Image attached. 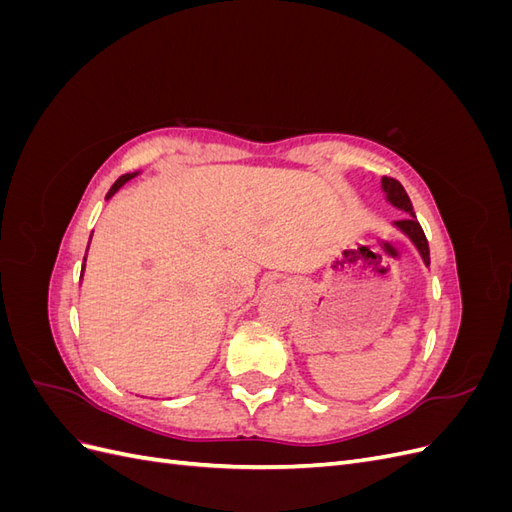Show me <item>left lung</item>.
<instances>
[{"label":"left lung","instance_id":"8db88e82","mask_svg":"<svg viewBox=\"0 0 512 512\" xmlns=\"http://www.w3.org/2000/svg\"><path fill=\"white\" fill-rule=\"evenodd\" d=\"M382 192H384V196H386V203L410 215L408 220L395 222V228H397L399 232H404V235L414 243L418 254H421L423 262L429 267V243H427V237H425V232H423L421 224L416 222V215H414V209H412V203H410V196L406 194L404 185H401V183H399L397 179H393V177H382Z\"/></svg>","mask_w":512,"mask_h":512}]
</instances>
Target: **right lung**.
I'll use <instances>...</instances> for the list:
<instances>
[{"label":"right lung","mask_w":512,"mask_h":512,"mask_svg":"<svg viewBox=\"0 0 512 512\" xmlns=\"http://www.w3.org/2000/svg\"><path fill=\"white\" fill-rule=\"evenodd\" d=\"M136 175H141V170H134V173H126V175H121L113 185H111V190H108V194H106V200L108 198H113L121 188H123V185H126L130 179H134ZM89 241H91V237H89ZM87 250H89V245H87ZM85 260H87V254H85V258H83V269H81V277H83V271H85Z\"/></svg>","instance_id":"right-lung-1"}]
</instances>
